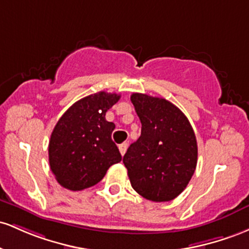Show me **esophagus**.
<instances>
[{
    "label": "esophagus",
    "mask_w": 249,
    "mask_h": 249,
    "mask_svg": "<svg viewBox=\"0 0 249 249\" xmlns=\"http://www.w3.org/2000/svg\"><path fill=\"white\" fill-rule=\"evenodd\" d=\"M119 149H120V153H121V155L124 156L125 150H127V143H121L119 144Z\"/></svg>",
    "instance_id": "34e87169"
}]
</instances>
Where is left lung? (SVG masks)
Here are the masks:
<instances>
[{
	"label": "left lung",
	"mask_w": 249,
	"mask_h": 249,
	"mask_svg": "<svg viewBox=\"0 0 249 249\" xmlns=\"http://www.w3.org/2000/svg\"><path fill=\"white\" fill-rule=\"evenodd\" d=\"M130 100L142 124L141 136L124 156L132 187L155 202L175 199L196 168L194 130L185 114L166 99L134 93Z\"/></svg>",
	"instance_id": "8db88e82"
}]
</instances>
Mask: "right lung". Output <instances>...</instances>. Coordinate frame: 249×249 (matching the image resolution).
Listing matches in <instances>:
<instances>
[{
  "mask_svg": "<svg viewBox=\"0 0 249 249\" xmlns=\"http://www.w3.org/2000/svg\"><path fill=\"white\" fill-rule=\"evenodd\" d=\"M121 95L99 91L75 102L58 120L49 141V164L57 182L82 191L102 180L108 168L122 160L111 140L115 129L106 113Z\"/></svg>",
  "mask_w": 249,
  "mask_h": 249,
  "instance_id": "1",
  "label": "right lung"
}]
</instances>
